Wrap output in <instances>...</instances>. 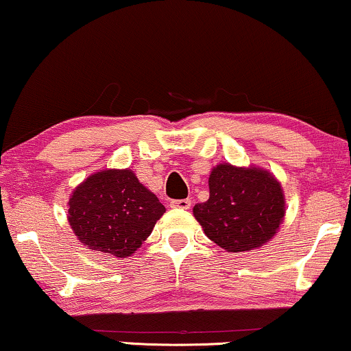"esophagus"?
Returning <instances> with one entry per match:
<instances>
[{
	"label": "esophagus",
	"instance_id": "34e87169",
	"mask_svg": "<svg viewBox=\"0 0 351 351\" xmlns=\"http://www.w3.org/2000/svg\"><path fill=\"white\" fill-rule=\"evenodd\" d=\"M170 206L173 208H183V210H188V208H191V201L189 199H176V201H171Z\"/></svg>",
	"mask_w": 351,
	"mask_h": 351
}]
</instances>
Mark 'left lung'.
<instances>
[{"label":"left lung","mask_w":351,"mask_h":351,"mask_svg":"<svg viewBox=\"0 0 351 351\" xmlns=\"http://www.w3.org/2000/svg\"><path fill=\"white\" fill-rule=\"evenodd\" d=\"M208 191L207 201L193 212L208 239L225 251L257 250L278 232L285 197L272 173L220 163L208 176Z\"/></svg>","instance_id":"8db88e82"}]
</instances>
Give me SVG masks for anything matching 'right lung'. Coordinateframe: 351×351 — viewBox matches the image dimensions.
<instances>
[{"label":"right lung","instance_id":"right-lung-1","mask_svg":"<svg viewBox=\"0 0 351 351\" xmlns=\"http://www.w3.org/2000/svg\"><path fill=\"white\" fill-rule=\"evenodd\" d=\"M68 220L88 250L128 257L137 251L165 214L154 193L131 170H101L71 194Z\"/></svg>","mask_w":351,"mask_h":351}]
</instances>
